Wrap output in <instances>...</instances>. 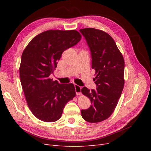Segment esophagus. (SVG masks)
Segmentation results:
<instances>
[{"label": "esophagus", "instance_id": "esophagus-1", "mask_svg": "<svg viewBox=\"0 0 151 151\" xmlns=\"http://www.w3.org/2000/svg\"><path fill=\"white\" fill-rule=\"evenodd\" d=\"M75 86V92H76V94L77 96H80L81 94V88L77 84H74Z\"/></svg>", "mask_w": 151, "mask_h": 151}]
</instances>
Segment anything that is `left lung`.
Listing matches in <instances>:
<instances>
[{"label":"left lung","instance_id":"1","mask_svg":"<svg viewBox=\"0 0 151 151\" xmlns=\"http://www.w3.org/2000/svg\"><path fill=\"white\" fill-rule=\"evenodd\" d=\"M91 51L93 78L97 85L91 91L83 87L81 92L92 105L81 110L85 121L99 122L108 119L114 111L124 86V60L113 38L105 32L94 28L80 30Z\"/></svg>","mask_w":151,"mask_h":151}]
</instances>
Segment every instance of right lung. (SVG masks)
I'll use <instances>...</instances> for the list:
<instances>
[{"label": "right lung", "mask_w": 151, "mask_h": 151, "mask_svg": "<svg viewBox=\"0 0 151 151\" xmlns=\"http://www.w3.org/2000/svg\"><path fill=\"white\" fill-rule=\"evenodd\" d=\"M81 38L75 30H50L33 38L24 50L20 81L27 105L38 119L46 122L59 120L67 103L75 97L73 84H59L49 76L62 52Z\"/></svg>", "instance_id": "add662e5"}]
</instances>
